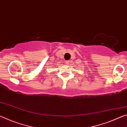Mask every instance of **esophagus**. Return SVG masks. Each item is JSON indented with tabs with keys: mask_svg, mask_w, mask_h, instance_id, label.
<instances>
[{
	"mask_svg": "<svg viewBox=\"0 0 127 127\" xmlns=\"http://www.w3.org/2000/svg\"><path fill=\"white\" fill-rule=\"evenodd\" d=\"M65 63H66V64H67V65H68V64H69V63H70V61H66V62H65Z\"/></svg>",
	"mask_w": 127,
	"mask_h": 127,
	"instance_id": "1",
	"label": "esophagus"
}]
</instances>
